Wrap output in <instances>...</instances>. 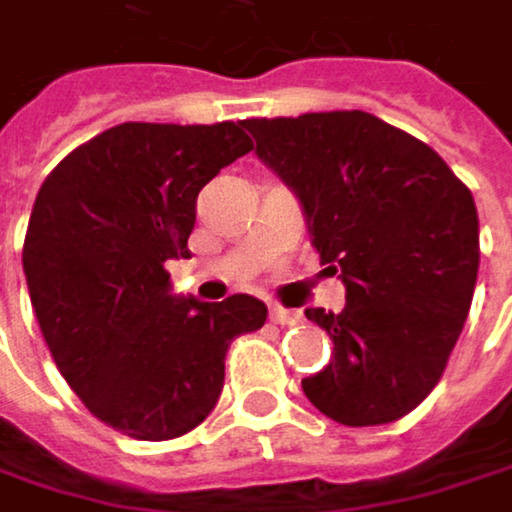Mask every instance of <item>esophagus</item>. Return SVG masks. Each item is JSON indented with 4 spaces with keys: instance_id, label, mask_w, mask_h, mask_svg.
Returning a JSON list of instances; mask_svg holds the SVG:
<instances>
[{
    "instance_id": "1",
    "label": "esophagus",
    "mask_w": 512,
    "mask_h": 512,
    "mask_svg": "<svg viewBox=\"0 0 512 512\" xmlns=\"http://www.w3.org/2000/svg\"><path fill=\"white\" fill-rule=\"evenodd\" d=\"M269 320H272V323H278V326H299V323L305 320V314H302V311H296V308L272 305V308H269Z\"/></svg>"
}]
</instances>
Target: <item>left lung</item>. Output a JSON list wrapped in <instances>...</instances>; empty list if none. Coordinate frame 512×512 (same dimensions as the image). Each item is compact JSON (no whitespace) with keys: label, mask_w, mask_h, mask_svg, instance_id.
Returning a JSON list of instances; mask_svg holds the SVG:
<instances>
[{"label":"left lung","mask_w":512,"mask_h":512,"mask_svg":"<svg viewBox=\"0 0 512 512\" xmlns=\"http://www.w3.org/2000/svg\"><path fill=\"white\" fill-rule=\"evenodd\" d=\"M243 127L296 192L320 263L347 287L341 314L305 311L335 344L302 379L305 397L347 427L409 415L442 379L471 308L480 231L468 186L430 145L370 112Z\"/></svg>","instance_id":"obj_1"}]
</instances>
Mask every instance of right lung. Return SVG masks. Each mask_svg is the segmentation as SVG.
I'll return each mask as SVG.
<instances>
[{
	"instance_id": "obj_1",
	"label": "right lung",
	"mask_w": 512,
	"mask_h": 512,
	"mask_svg": "<svg viewBox=\"0 0 512 512\" xmlns=\"http://www.w3.org/2000/svg\"><path fill=\"white\" fill-rule=\"evenodd\" d=\"M249 151L243 121H130L64 156L35 198L23 272L44 341L88 412L130 439L195 430L231 341L266 320L249 293H174L165 269L189 257L198 192Z\"/></svg>"
}]
</instances>
